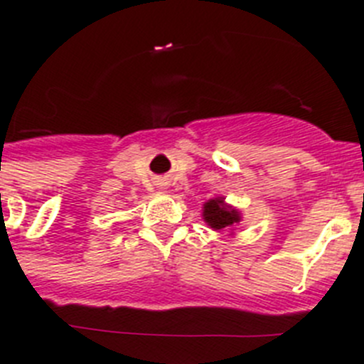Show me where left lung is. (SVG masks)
<instances>
[{"label":"left lung","instance_id":"left-lung-1","mask_svg":"<svg viewBox=\"0 0 364 364\" xmlns=\"http://www.w3.org/2000/svg\"><path fill=\"white\" fill-rule=\"evenodd\" d=\"M205 220L208 221V225L213 229H225V227L232 225L235 221H238V214L235 210H227L221 207V201H208L205 205Z\"/></svg>","mask_w":364,"mask_h":364}]
</instances>
